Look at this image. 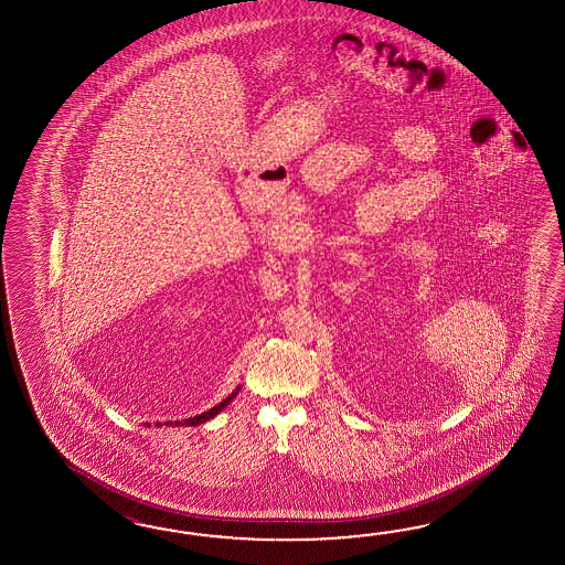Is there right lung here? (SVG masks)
I'll use <instances>...</instances> for the list:
<instances>
[{
    "instance_id": "right-lung-1",
    "label": "right lung",
    "mask_w": 565,
    "mask_h": 565,
    "mask_svg": "<svg viewBox=\"0 0 565 565\" xmlns=\"http://www.w3.org/2000/svg\"><path fill=\"white\" fill-rule=\"evenodd\" d=\"M236 394H238V392H232V394H230V396L226 397V399H222V402H220V404H217V406H214V408L207 409V412H204V414H200V416H198V418H193V424H200V422L212 420V418H214V416H217V414H220V412H222V409H224V408H226V406H228L230 402H232V399H234V397H236Z\"/></svg>"
}]
</instances>
